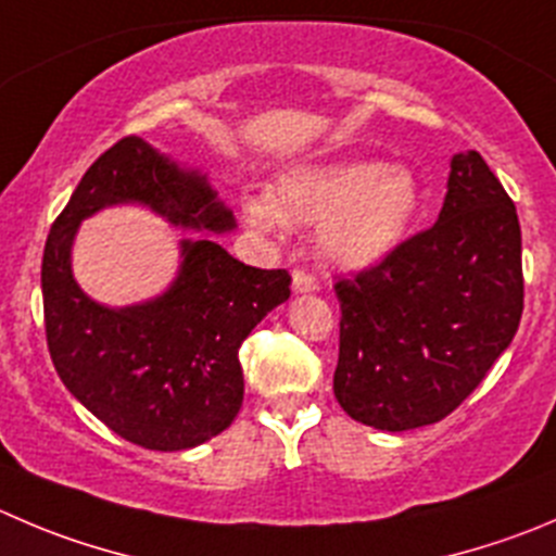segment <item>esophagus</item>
I'll return each mask as SVG.
<instances>
[{
  "label": "esophagus",
  "mask_w": 556,
  "mask_h": 556,
  "mask_svg": "<svg viewBox=\"0 0 556 556\" xmlns=\"http://www.w3.org/2000/svg\"><path fill=\"white\" fill-rule=\"evenodd\" d=\"M292 289L298 294L316 292V289H319V281H316L311 273H305V269H294V273H292Z\"/></svg>",
  "instance_id": "34e87169"
}]
</instances>
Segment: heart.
<instances>
[{"label":"heart","mask_w":556,"mask_h":556,"mask_svg":"<svg viewBox=\"0 0 556 556\" xmlns=\"http://www.w3.org/2000/svg\"><path fill=\"white\" fill-rule=\"evenodd\" d=\"M415 210L412 174L377 161L298 168L281 177L273 199L248 195L242 202L248 224L258 231L321 226V251L343 267H366L388 256L404 240Z\"/></svg>","instance_id":"heart-1"}]
</instances>
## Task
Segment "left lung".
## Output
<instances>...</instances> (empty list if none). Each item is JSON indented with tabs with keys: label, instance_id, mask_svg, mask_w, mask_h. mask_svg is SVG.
Instances as JSON below:
<instances>
[{
	"label": "left lung",
	"instance_id": "obj_1",
	"mask_svg": "<svg viewBox=\"0 0 556 556\" xmlns=\"http://www.w3.org/2000/svg\"><path fill=\"white\" fill-rule=\"evenodd\" d=\"M332 393L352 420L409 431L451 415L510 346L525 311L516 204L480 152L451 161L440 220L338 278Z\"/></svg>",
	"mask_w": 556,
	"mask_h": 556
}]
</instances>
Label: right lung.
I'll use <instances>...</instances> for the list:
<instances>
[{"label":"right lung","mask_w":556,"mask_h":556,"mask_svg":"<svg viewBox=\"0 0 556 556\" xmlns=\"http://www.w3.org/2000/svg\"><path fill=\"white\" fill-rule=\"evenodd\" d=\"M111 204H147L168 224L218 235L235 229V218L204 174L125 136L87 168L46 240V341L65 388L123 440L188 451L226 431L240 412L237 352L287 303L292 275L248 267L210 237H195L179 242L182 264L161 298L105 308L78 289L71 248L78 224Z\"/></svg>","instance_id":"obj_1"}]
</instances>
